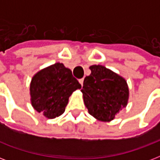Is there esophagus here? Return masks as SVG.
<instances>
[{
  "mask_svg": "<svg viewBox=\"0 0 160 160\" xmlns=\"http://www.w3.org/2000/svg\"><path fill=\"white\" fill-rule=\"evenodd\" d=\"M79 82H80V85H81L83 86V83H84V79H83V78H82V79H80V80H79Z\"/></svg>",
  "mask_w": 160,
  "mask_h": 160,
  "instance_id": "34e87169",
  "label": "esophagus"
}]
</instances>
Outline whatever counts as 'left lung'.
Returning <instances> with one entry per match:
<instances>
[{"label":"left lung","instance_id":"obj_1","mask_svg":"<svg viewBox=\"0 0 160 160\" xmlns=\"http://www.w3.org/2000/svg\"><path fill=\"white\" fill-rule=\"evenodd\" d=\"M81 92L88 111L95 119L109 122L127 105L129 88L126 80L100 65H91Z\"/></svg>","mask_w":160,"mask_h":160}]
</instances>
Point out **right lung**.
<instances>
[{
    "label": "right lung",
    "mask_w": 160,
    "mask_h": 160,
    "mask_svg": "<svg viewBox=\"0 0 160 160\" xmlns=\"http://www.w3.org/2000/svg\"><path fill=\"white\" fill-rule=\"evenodd\" d=\"M81 85L70 69L62 63L40 70L34 75L30 85L31 105L36 111L48 119H54L65 112L71 94Z\"/></svg>",
    "instance_id": "right-lung-1"
}]
</instances>
